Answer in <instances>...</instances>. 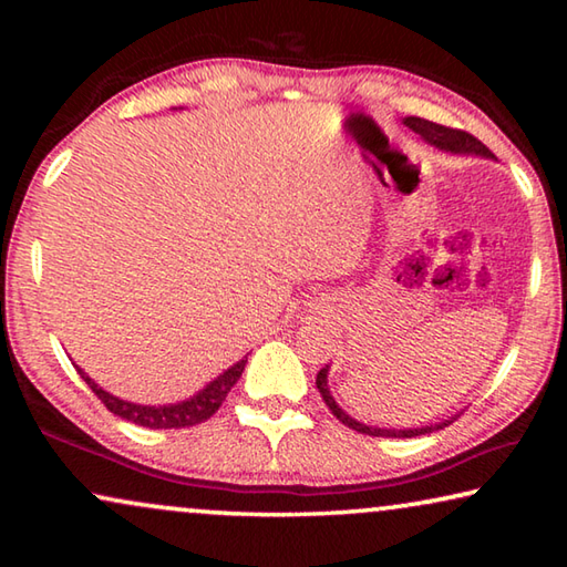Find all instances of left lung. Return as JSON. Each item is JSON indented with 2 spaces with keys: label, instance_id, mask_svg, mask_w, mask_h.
Wrapping results in <instances>:
<instances>
[{
  "label": "left lung",
  "instance_id": "1",
  "mask_svg": "<svg viewBox=\"0 0 567 567\" xmlns=\"http://www.w3.org/2000/svg\"><path fill=\"white\" fill-rule=\"evenodd\" d=\"M408 124V127L420 134L422 140L427 142V145H433L443 152H453V155H475V157H485V159H495V155L491 150H487L483 142L475 140L473 134H467L463 130H450L443 127V124H435L430 120H422V117H405L402 120ZM328 375H330V364H324V368L318 372V380H315V385H318L320 395L324 400V405L332 410V415L338 417L342 425H348L352 430H358V433L364 435H372V437H415V435H427V433H435V430H443L445 425H450L455 417L443 420V422H435V425H425V427H408V430H392V427H372V425H364V422L350 417L348 412H344L338 400L332 398L330 385H328Z\"/></svg>",
  "mask_w": 567,
  "mask_h": 567
}]
</instances>
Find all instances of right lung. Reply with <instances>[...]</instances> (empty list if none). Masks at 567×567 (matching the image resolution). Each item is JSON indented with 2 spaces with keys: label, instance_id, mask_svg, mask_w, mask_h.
Wrapping results in <instances>:
<instances>
[{
  "label": "right lung",
  "instance_id": "1",
  "mask_svg": "<svg viewBox=\"0 0 567 567\" xmlns=\"http://www.w3.org/2000/svg\"><path fill=\"white\" fill-rule=\"evenodd\" d=\"M245 364H247V358L235 362L233 368H227L223 375H217L213 382H207V385L199 392H195V395H189L187 400H179V402H169V405H140V402L122 400L104 388H100L97 382H94L87 372L80 368V364H74V368L82 375V380L92 388L94 395H97L104 405H107V410L114 412V415H120L122 420L134 422V425H142V427H150V430H172V427L199 425V422L213 417L219 410V405L225 402L227 392L235 388V382L239 380V375H243Z\"/></svg>",
  "mask_w": 567,
  "mask_h": 567
}]
</instances>
